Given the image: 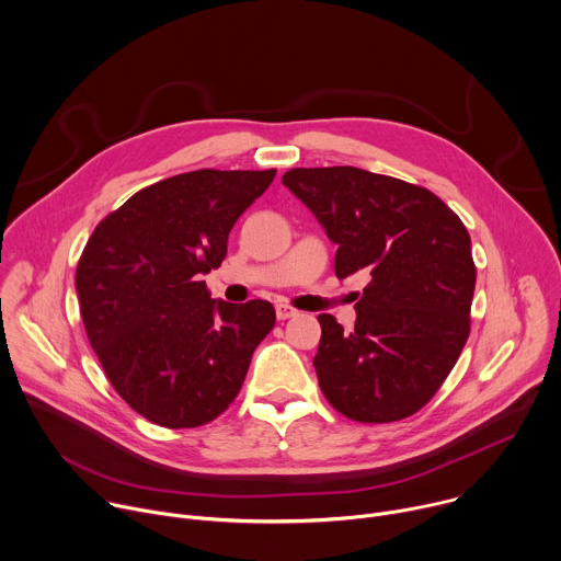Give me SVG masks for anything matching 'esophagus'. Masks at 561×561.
<instances>
[{
	"mask_svg": "<svg viewBox=\"0 0 561 561\" xmlns=\"http://www.w3.org/2000/svg\"><path fill=\"white\" fill-rule=\"evenodd\" d=\"M294 316H298V309H294L291 305H285V302L276 305V318L278 320H287V318H294Z\"/></svg>",
	"mask_w": 561,
	"mask_h": 561,
	"instance_id": "34e87169",
	"label": "esophagus"
}]
</instances>
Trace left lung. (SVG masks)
I'll list each match as a JSON object with an SVG mask.
<instances>
[{"label":"left lung","mask_w":561,"mask_h":561,"mask_svg":"<svg viewBox=\"0 0 561 561\" xmlns=\"http://www.w3.org/2000/svg\"><path fill=\"white\" fill-rule=\"evenodd\" d=\"M283 185L318 218L335 276H371L356 327L331 313L313 358L329 404L356 422H396L422 409L458 363L476 291L471 237L433 192L352 165L294 168Z\"/></svg>","instance_id":"1"}]
</instances>
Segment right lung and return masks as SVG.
Segmentation results:
<instances>
[{
	"instance_id": "obj_1",
	"label": "right lung",
	"mask_w": 561,
	"mask_h": 561,
	"mask_svg": "<svg viewBox=\"0 0 561 561\" xmlns=\"http://www.w3.org/2000/svg\"><path fill=\"white\" fill-rule=\"evenodd\" d=\"M276 170H194L133 194L88 239L75 287L88 341L115 391L168 428L211 422L239 396L276 311L214 300L203 274Z\"/></svg>"
}]
</instances>
